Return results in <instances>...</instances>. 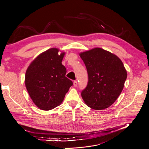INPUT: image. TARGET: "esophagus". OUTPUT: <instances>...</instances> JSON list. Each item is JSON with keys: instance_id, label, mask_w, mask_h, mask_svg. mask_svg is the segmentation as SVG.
Listing matches in <instances>:
<instances>
[{"instance_id": "esophagus-1", "label": "esophagus", "mask_w": 149, "mask_h": 149, "mask_svg": "<svg viewBox=\"0 0 149 149\" xmlns=\"http://www.w3.org/2000/svg\"><path fill=\"white\" fill-rule=\"evenodd\" d=\"M73 85H74V87H76L78 86V82L76 81H74L73 82Z\"/></svg>"}]
</instances>
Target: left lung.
<instances>
[{
    "mask_svg": "<svg viewBox=\"0 0 149 149\" xmlns=\"http://www.w3.org/2000/svg\"><path fill=\"white\" fill-rule=\"evenodd\" d=\"M88 74L87 86L81 96L95 110L109 107L118 98L127 78V71L119 58L109 52L95 48L79 53Z\"/></svg>",
    "mask_w": 149,
    "mask_h": 149,
    "instance_id": "8db88e82",
    "label": "left lung"
}]
</instances>
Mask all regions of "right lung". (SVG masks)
Wrapping results in <instances>:
<instances>
[{"label":"right lung","mask_w":149,"mask_h":149,"mask_svg":"<svg viewBox=\"0 0 149 149\" xmlns=\"http://www.w3.org/2000/svg\"><path fill=\"white\" fill-rule=\"evenodd\" d=\"M53 48L43 52L31 63L25 73V83L29 95L40 109L51 110L59 106L73 85L67 78L61 61L65 53Z\"/></svg>","instance_id":"add662e5"}]
</instances>
